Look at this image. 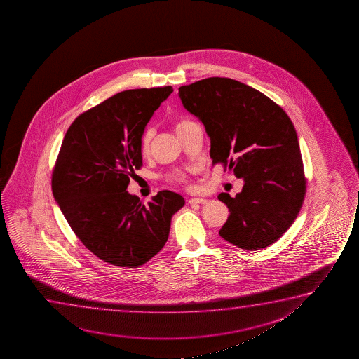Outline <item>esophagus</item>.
<instances>
[{"label": "esophagus", "instance_id": "1", "mask_svg": "<svg viewBox=\"0 0 359 359\" xmlns=\"http://www.w3.org/2000/svg\"><path fill=\"white\" fill-rule=\"evenodd\" d=\"M187 202L190 203V205H194V203H206V198H200V197H192V198H189Z\"/></svg>", "mask_w": 359, "mask_h": 359}]
</instances>
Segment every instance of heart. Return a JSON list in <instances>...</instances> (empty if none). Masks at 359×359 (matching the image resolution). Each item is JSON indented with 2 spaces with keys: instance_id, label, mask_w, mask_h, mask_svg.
Returning a JSON list of instances; mask_svg holds the SVG:
<instances>
[{
  "instance_id": "b5f03b06",
  "label": "heart",
  "mask_w": 359,
  "mask_h": 359,
  "mask_svg": "<svg viewBox=\"0 0 359 359\" xmlns=\"http://www.w3.org/2000/svg\"><path fill=\"white\" fill-rule=\"evenodd\" d=\"M192 121L189 118H180L175 123V130L177 133H180L182 128H187V125H190ZM153 137V130L152 128H147L144 133H143L142 137H141V152L143 154H146L149 151V146H151V141ZM169 179L172 182H177V184H185L187 180V172L184 170H177V172H172L169 175Z\"/></svg>"
}]
</instances>
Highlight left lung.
<instances>
[{
  "mask_svg": "<svg viewBox=\"0 0 359 359\" xmlns=\"http://www.w3.org/2000/svg\"><path fill=\"white\" fill-rule=\"evenodd\" d=\"M179 95L206 128L212 164L244 179L236 197L218 195L229 210L219 236L245 250L273 244L298 216L306 190L290 116L265 94L226 77L182 86Z\"/></svg>",
  "mask_w": 359,
  "mask_h": 359,
  "instance_id": "1",
  "label": "left lung"
}]
</instances>
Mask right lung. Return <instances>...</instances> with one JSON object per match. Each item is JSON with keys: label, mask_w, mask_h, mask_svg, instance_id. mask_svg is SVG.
<instances>
[{"label": "right lung", "mask_w": 359, "mask_h": 359, "mask_svg": "<svg viewBox=\"0 0 359 359\" xmlns=\"http://www.w3.org/2000/svg\"><path fill=\"white\" fill-rule=\"evenodd\" d=\"M170 86L128 89L79 115L60 148L51 189L71 229L100 260L144 265L165 245L185 200L162 190L144 205L126 189L142 167L141 137Z\"/></svg>", "instance_id": "add662e5"}]
</instances>
